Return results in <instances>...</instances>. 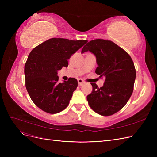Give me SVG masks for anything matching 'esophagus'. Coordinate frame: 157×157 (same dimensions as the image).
Listing matches in <instances>:
<instances>
[{
	"label": "esophagus",
	"mask_w": 157,
	"mask_h": 157,
	"mask_svg": "<svg viewBox=\"0 0 157 157\" xmlns=\"http://www.w3.org/2000/svg\"><path fill=\"white\" fill-rule=\"evenodd\" d=\"M78 84L79 86H82V85L84 84V82L82 79H78Z\"/></svg>",
	"instance_id": "obj_1"
}]
</instances>
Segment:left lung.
I'll use <instances>...</instances> for the list:
<instances>
[{
	"mask_svg": "<svg viewBox=\"0 0 157 157\" xmlns=\"http://www.w3.org/2000/svg\"><path fill=\"white\" fill-rule=\"evenodd\" d=\"M90 52L96 58L95 72L105 78L98 88L91 83L92 92L86 98L90 107L102 116H110L120 111L129 100L134 90L136 69L126 52L110 40L96 39L85 45L81 54Z\"/></svg>",
	"mask_w": 157,
	"mask_h": 157,
	"instance_id": "left-lung-1",
	"label": "left lung"
}]
</instances>
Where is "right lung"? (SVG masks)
Instances as JSON below:
<instances>
[{"label": "right lung", "instance_id": "1", "mask_svg": "<svg viewBox=\"0 0 157 157\" xmlns=\"http://www.w3.org/2000/svg\"><path fill=\"white\" fill-rule=\"evenodd\" d=\"M87 42L53 38L30 52L24 69L25 86L33 103L42 111L55 114L68 106L77 80L70 78L59 83L58 71L67 67V60Z\"/></svg>", "mask_w": 157, "mask_h": 157}]
</instances>
